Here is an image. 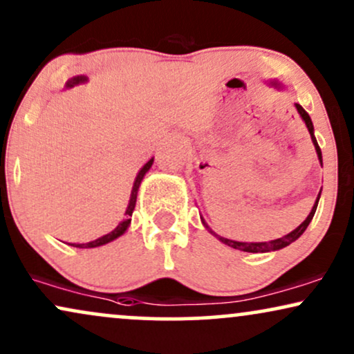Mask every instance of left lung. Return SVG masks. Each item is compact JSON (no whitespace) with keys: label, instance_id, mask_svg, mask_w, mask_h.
<instances>
[{"label":"left lung","instance_id":"8db88e82","mask_svg":"<svg viewBox=\"0 0 354 354\" xmlns=\"http://www.w3.org/2000/svg\"><path fill=\"white\" fill-rule=\"evenodd\" d=\"M268 84H270V86H272V88H276V89H283V84H281L279 82H276V80H271V82H268ZM296 109H297L299 115H301V119L304 120V124H306L308 133H310L312 144H314V147H315L317 156H319V162H320V165H324V160H322V150H320L319 144H317V138H315V136H314V124H312L310 115H308L307 111L304 109V107H302L301 104H297V102H296ZM320 194H322V189H320V192H319V196H317L315 204H314V207H312L310 214H308L306 221H304V222L301 223V225L297 227V229H294V230L290 232V234H288V235L281 236V239H276V240H271V241H250V243H248V241L230 240V239H225V236L217 235L216 232L210 229V227L207 225V222H205L203 217H201V222H203V225L205 227V229H207L209 234H212L214 236H216L217 240H221L222 243L229 245V247L235 248V250H241V252H247V253H268V252H276V250L286 248V247H288V245L292 243V241H296V240L299 239V236H301V235L304 234V232H306V229L308 227V223H310L312 218H314V214H315V210H317V205H319Z\"/></svg>","mask_w":354,"mask_h":354}]
</instances>
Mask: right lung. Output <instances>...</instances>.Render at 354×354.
I'll return each mask as SVG.
<instances>
[{"label": "right lung", "mask_w": 354, "mask_h": 354, "mask_svg": "<svg viewBox=\"0 0 354 354\" xmlns=\"http://www.w3.org/2000/svg\"><path fill=\"white\" fill-rule=\"evenodd\" d=\"M88 82V77H84V75H78V77H73L70 78L68 82L65 84V89H70L73 86H78V84H83ZM151 165H153V156L147 162L144 167L140 168V171L137 173L136 176V181H133V186H132V191H131V199H129V204H127V209H125V218L119 222V225L115 227L114 230H111L109 234L100 236V239L93 240V241H88V243H68L71 247H77V248H96V247H101V245H106L109 243V241H113L115 239H119L120 235H124L125 232H127L129 225H131V221H132V212L133 209H136V203H137V192H138V187H140V183L144 180V176L147 173H149V169L151 168Z\"/></svg>", "instance_id": "add662e5"}]
</instances>
